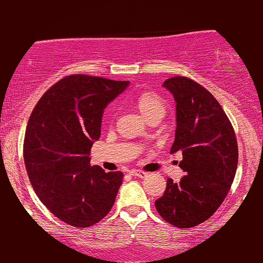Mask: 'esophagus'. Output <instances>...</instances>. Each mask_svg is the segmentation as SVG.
<instances>
[{"mask_svg": "<svg viewBox=\"0 0 263 263\" xmlns=\"http://www.w3.org/2000/svg\"><path fill=\"white\" fill-rule=\"evenodd\" d=\"M129 174L136 178H146L147 176H148V173H146V172H143V171H138V170H132L131 172H129Z\"/></svg>", "mask_w": 263, "mask_h": 263, "instance_id": "34e87169", "label": "esophagus"}]
</instances>
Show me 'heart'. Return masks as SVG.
<instances>
[{"instance_id": "b5f03b06", "label": "heart", "mask_w": 263, "mask_h": 263, "mask_svg": "<svg viewBox=\"0 0 263 263\" xmlns=\"http://www.w3.org/2000/svg\"><path fill=\"white\" fill-rule=\"evenodd\" d=\"M136 105L140 108L141 112L147 117V119H153L158 117L162 119L165 115V104L163 99L155 92H142L136 98Z\"/></svg>"}]
</instances>
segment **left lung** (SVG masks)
<instances>
[{
    "label": "left lung",
    "mask_w": 263,
    "mask_h": 263,
    "mask_svg": "<svg viewBox=\"0 0 263 263\" xmlns=\"http://www.w3.org/2000/svg\"><path fill=\"white\" fill-rule=\"evenodd\" d=\"M163 86L177 102L171 153L182 152L179 167L185 176L178 183L168 178L155 205L165 221L189 229L209 219L228 195L237 168V140L221 105L204 86L182 75Z\"/></svg>",
    "instance_id": "1"
}]
</instances>
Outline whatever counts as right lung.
<instances>
[{"mask_svg":"<svg viewBox=\"0 0 263 263\" xmlns=\"http://www.w3.org/2000/svg\"><path fill=\"white\" fill-rule=\"evenodd\" d=\"M127 80L73 74L43 93L27 123L23 158L39 200L62 221L89 228L107 215L122 172L91 165L90 151L101 134L104 108Z\"/></svg>","mask_w":263,"mask_h":263,"instance_id":"right-lung-1","label":"right lung"}]
</instances>
